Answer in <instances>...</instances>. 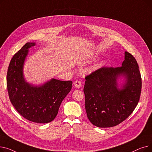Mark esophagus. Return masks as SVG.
Here are the masks:
<instances>
[{"label": "esophagus", "instance_id": "1", "mask_svg": "<svg viewBox=\"0 0 152 152\" xmlns=\"http://www.w3.org/2000/svg\"><path fill=\"white\" fill-rule=\"evenodd\" d=\"M74 85L76 87V88H80L82 86V83L81 81H76L74 83Z\"/></svg>", "mask_w": 152, "mask_h": 152}]
</instances>
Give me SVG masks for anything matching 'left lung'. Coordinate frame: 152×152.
<instances>
[{
	"mask_svg": "<svg viewBox=\"0 0 152 152\" xmlns=\"http://www.w3.org/2000/svg\"><path fill=\"white\" fill-rule=\"evenodd\" d=\"M123 75L126 83L120 90L116 79ZM85 108L91 123L99 127L115 126L128 118L138 104L142 78L137 62L125 52L121 67H102L85 77Z\"/></svg>",
	"mask_w": 152,
	"mask_h": 152,
	"instance_id": "1",
	"label": "left lung"
}]
</instances>
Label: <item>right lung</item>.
Returning a JSON list of instances; mask_svg holds the SVG:
<instances>
[{"label":"right lung","mask_w":152,"mask_h":152,"mask_svg":"<svg viewBox=\"0 0 152 152\" xmlns=\"http://www.w3.org/2000/svg\"><path fill=\"white\" fill-rule=\"evenodd\" d=\"M35 43L28 42L12 57L7 74V86L10 100L18 112L28 120L48 123L57 115L63 100L72 88L71 81L52 79L40 87L25 81L23 66L28 49Z\"/></svg>","instance_id":"obj_1"}]
</instances>
